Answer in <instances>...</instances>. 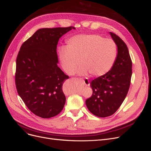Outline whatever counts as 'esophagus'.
<instances>
[{
    "label": "esophagus",
    "instance_id": "esophagus-1",
    "mask_svg": "<svg viewBox=\"0 0 151 151\" xmlns=\"http://www.w3.org/2000/svg\"><path fill=\"white\" fill-rule=\"evenodd\" d=\"M82 81L83 82V83L85 84L86 86H89L90 83H89V81L88 80V79H85V80H82Z\"/></svg>",
    "mask_w": 151,
    "mask_h": 151
}]
</instances>
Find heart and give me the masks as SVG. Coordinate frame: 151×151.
<instances>
[{
    "label": "heart",
    "mask_w": 151,
    "mask_h": 151,
    "mask_svg": "<svg viewBox=\"0 0 151 151\" xmlns=\"http://www.w3.org/2000/svg\"><path fill=\"white\" fill-rule=\"evenodd\" d=\"M58 55L60 65L67 73H74L81 62L78 74L89 72L98 77L106 74L113 67L117 46L111 39L96 34H80L68 39L67 47H59Z\"/></svg>",
    "instance_id": "obj_1"
}]
</instances>
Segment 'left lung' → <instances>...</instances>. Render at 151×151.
<instances>
[{
	"mask_svg": "<svg viewBox=\"0 0 151 151\" xmlns=\"http://www.w3.org/2000/svg\"><path fill=\"white\" fill-rule=\"evenodd\" d=\"M117 47L113 67L108 72L91 83L93 92L86 105L93 115L105 117L113 114L128 93L132 74V62L128 47L122 40L109 32Z\"/></svg>",
	"mask_w": 151,
	"mask_h": 151,
	"instance_id": "left-lung-1",
	"label": "left lung"
}]
</instances>
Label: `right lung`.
<instances>
[{
	"label": "right lung",
	"instance_id": "1",
	"mask_svg": "<svg viewBox=\"0 0 151 151\" xmlns=\"http://www.w3.org/2000/svg\"><path fill=\"white\" fill-rule=\"evenodd\" d=\"M74 27L42 28L24 42L17 59V92L32 113L42 118L59 114L66 98L62 85L69 76L58 66L59 38Z\"/></svg>",
	"mask_w": 151,
	"mask_h": 151
}]
</instances>
